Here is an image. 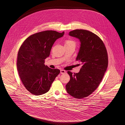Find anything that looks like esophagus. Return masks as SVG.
<instances>
[{
	"mask_svg": "<svg viewBox=\"0 0 125 125\" xmlns=\"http://www.w3.org/2000/svg\"><path fill=\"white\" fill-rule=\"evenodd\" d=\"M65 72H66V71L65 70H61V73H62V74L65 73Z\"/></svg>",
	"mask_w": 125,
	"mask_h": 125,
	"instance_id": "obj_1",
	"label": "esophagus"
}]
</instances>
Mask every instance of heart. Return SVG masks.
<instances>
[{
    "label": "heart",
    "instance_id": "1",
    "mask_svg": "<svg viewBox=\"0 0 125 125\" xmlns=\"http://www.w3.org/2000/svg\"><path fill=\"white\" fill-rule=\"evenodd\" d=\"M73 45L75 46V42L72 40L67 39L65 41V46H71Z\"/></svg>",
    "mask_w": 125,
    "mask_h": 125
}]
</instances>
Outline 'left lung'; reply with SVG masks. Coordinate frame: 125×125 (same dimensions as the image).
<instances>
[{
	"label": "left lung",
	"mask_w": 125,
	"mask_h": 125,
	"mask_svg": "<svg viewBox=\"0 0 125 125\" xmlns=\"http://www.w3.org/2000/svg\"><path fill=\"white\" fill-rule=\"evenodd\" d=\"M69 35L81 42L76 61L81 65L78 73L67 72L70 80L66 85L68 93L76 99H83L93 92L101 83L108 64L106 47L96 34L86 30L76 29Z\"/></svg>",
	"instance_id": "1"
}]
</instances>
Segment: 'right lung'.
<instances>
[{"label": "right lung", "instance_id": "obj_1", "mask_svg": "<svg viewBox=\"0 0 125 125\" xmlns=\"http://www.w3.org/2000/svg\"><path fill=\"white\" fill-rule=\"evenodd\" d=\"M64 34L52 30L37 33L27 37L20 48L18 73L24 87L32 94L40 95L48 92L60 73L59 69H51L44 63L55 41Z\"/></svg>", "mask_w": 125, "mask_h": 125}]
</instances>
